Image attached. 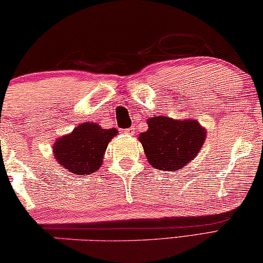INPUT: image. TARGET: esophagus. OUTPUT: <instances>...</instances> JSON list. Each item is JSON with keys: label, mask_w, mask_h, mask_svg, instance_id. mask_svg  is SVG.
Wrapping results in <instances>:
<instances>
[{"label": "esophagus", "mask_w": 263, "mask_h": 263, "mask_svg": "<svg viewBox=\"0 0 263 263\" xmlns=\"http://www.w3.org/2000/svg\"><path fill=\"white\" fill-rule=\"evenodd\" d=\"M124 132H125V135H127V136H133L136 133V128L132 126L130 128H126V130H125Z\"/></svg>", "instance_id": "esophagus-1"}]
</instances>
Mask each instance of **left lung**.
<instances>
[{
	"instance_id": "obj_1",
	"label": "left lung",
	"mask_w": 263,
	"mask_h": 263,
	"mask_svg": "<svg viewBox=\"0 0 263 263\" xmlns=\"http://www.w3.org/2000/svg\"><path fill=\"white\" fill-rule=\"evenodd\" d=\"M147 126L138 140L148 164L155 169L176 174L194 160L206 137L205 127L196 119L155 116L147 119Z\"/></svg>"
}]
</instances>
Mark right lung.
Listing matches in <instances>:
<instances>
[{
	"instance_id": "1",
	"label": "right lung",
	"mask_w": 263,
	"mask_h": 263,
	"mask_svg": "<svg viewBox=\"0 0 263 263\" xmlns=\"http://www.w3.org/2000/svg\"><path fill=\"white\" fill-rule=\"evenodd\" d=\"M117 135L115 127L103 128L99 124L86 121L68 135L59 137L53 146L54 158L74 175H89L103 165L107 145Z\"/></svg>"
}]
</instances>
